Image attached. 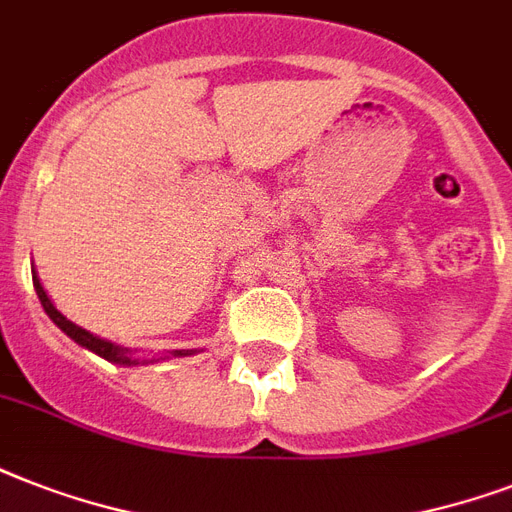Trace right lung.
<instances>
[{"label":"right lung","instance_id":"obj_1","mask_svg":"<svg viewBox=\"0 0 512 512\" xmlns=\"http://www.w3.org/2000/svg\"><path fill=\"white\" fill-rule=\"evenodd\" d=\"M31 276H34V289H36V295H39V303H42L44 313H47V316L52 319V324H55L60 332H66V335L71 337L74 342H79L82 348L92 350L95 356L106 358V361H111V364L146 366V364H156V361H167V358H183V356H193V353H199V350H167L164 356H154V358L135 356V350L124 348V345H119V342L106 340V337L92 335V332H87L84 327H79V324H74L71 319H66V316H63V313L55 308V303H52L50 295H47V289L42 287V281H39V273L31 271Z\"/></svg>","mask_w":512,"mask_h":512}]
</instances>
